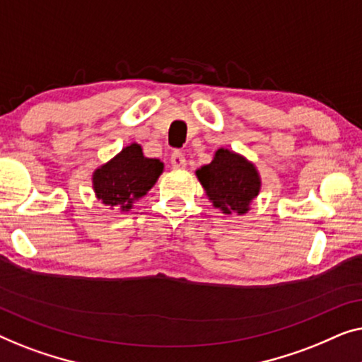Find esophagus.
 <instances>
[{
	"label": "esophagus",
	"mask_w": 362,
	"mask_h": 362,
	"mask_svg": "<svg viewBox=\"0 0 362 362\" xmlns=\"http://www.w3.org/2000/svg\"><path fill=\"white\" fill-rule=\"evenodd\" d=\"M170 164L174 169H185V165H187L185 156H183L180 151H174L170 156Z\"/></svg>",
	"instance_id": "esophagus-1"
}]
</instances>
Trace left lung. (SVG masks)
Segmentation results:
<instances>
[{
	"mask_svg": "<svg viewBox=\"0 0 362 362\" xmlns=\"http://www.w3.org/2000/svg\"><path fill=\"white\" fill-rule=\"evenodd\" d=\"M197 177L213 206L226 215H244L261 190L256 167L228 149H218L210 164L197 170Z\"/></svg>",
	"mask_w": 362,
	"mask_h": 362,
	"instance_id": "8db88e82",
	"label": "left lung"
}]
</instances>
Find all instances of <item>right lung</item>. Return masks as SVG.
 Segmentation results:
<instances>
[{"label":"right lung","mask_w":362,"mask_h":362,"mask_svg":"<svg viewBox=\"0 0 362 362\" xmlns=\"http://www.w3.org/2000/svg\"><path fill=\"white\" fill-rule=\"evenodd\" d=\"M162 170L164 164L159 159L144 157L139 144H131L95 170L96 198L110 210L128 211L134 200H139L154 187Z\"/></svg>","instance_id":"right-lung-1"}]
</instances>
